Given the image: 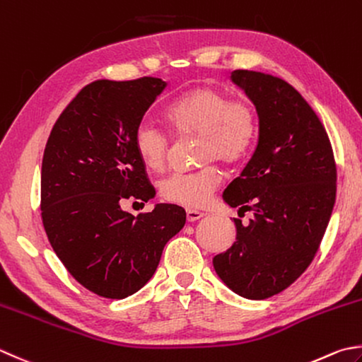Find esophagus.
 Listing matches in <instances>:
<instances>
[{
	"label": "esophagus",
	"mask_w": 362,
	"mask_h": 362,
	"mask_svg": "<svg viewBox=\"0 0 362 362\" xmlns=\"http://www.w3.org/2000/svg\"><path fill=\"white\" fill-rule=\"evenodd\" d=\"M186 216H187V221L189 222H195V221L202 219V217L204 216V213H203V211H200V209H187L186 211Z\"/></svg>",
	"instance_id": "obj_1"
}]
</instances>
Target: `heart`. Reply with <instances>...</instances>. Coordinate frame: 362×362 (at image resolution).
Listing matches in <instances>:
<instances>
[{
  "label": "heart",
  "instance_id": "1",
  "mask_svg": "<svg viewBox=\"0 0 362 362\" xmlns=\"http://www.w3.org/2000/svg\"><path fill=\"white\" fill-rule=\"evenodd\" d=\"M163 119L176 139L199 137L197 159L206 163L199 172L173 173L160 181L163 199L184 206H202L221 184V172L211 162L225 165L241 162L252 151L258 135L254 104L247 99H230L213 85L192 86L181 93L165 108ZM134 148L146 168L159 172L165 167L170 141L153 122H140Z\"/></svg>",
  "mask_w": 362,
  "mask_h": 362
}]
</instances>
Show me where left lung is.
<instances>
[{"mask_svg":"<svg viewBox=\"0 0 362 362\" xmlns=\"http://www.w3.org/2000/svg\"><path fill=\"white\" fill-rule=\"evenodd\" d=\"M230 78L254 102L258 143L222 197L254 217L247 225L233 219L236 241L213 264L236 295L266 299L290 287L315 257L336 202V162L323 124L287 81L255 71Z\"/></svg>","mask_w":362,"mask_h":362,"instance_id":"8db88e82","label":"left lung"}]
</instances>
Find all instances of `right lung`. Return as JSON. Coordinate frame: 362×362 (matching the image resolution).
<instances>
[{"mask_svg": "<svg viewBox=\"0 0 362 362\" xmlns=\"http://www.w3.org/2000/svg\"><path fill=\"white\" fill-rule=\"evenodd\" d=\"M167 81L143 77L86 85L59 115L45 145L40 209L54 254L78 284L108 299L134 295L186 223L178 204L134 217L121 208L156 195L134 135Z\"/></svg>", "mask_w": 362, "mask_h": 362, "instance_id": "obj_1", "label": "right lung"}]
</instances>
